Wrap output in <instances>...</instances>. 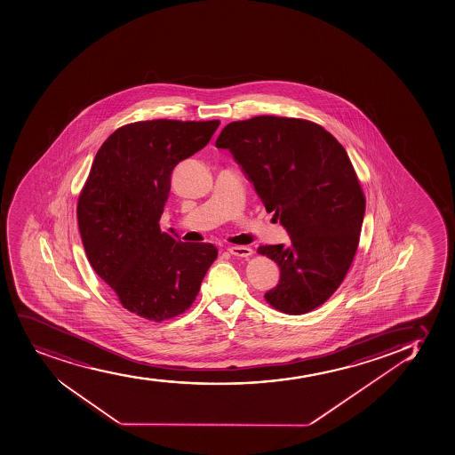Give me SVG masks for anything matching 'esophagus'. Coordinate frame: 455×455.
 Wrapping results in <instances>:
<instances>
[{
	"instance_id": "1",
	"label": "esophagus",
	"mask_w": 455,
	"mask_h": 455,
	"mask_svg": "<svg viewBox=\"0 0 455 455\" xmlns=\"http://www.w3.org/2000/svg\"><path fill=\"white\" fill-rule=\"evenodd\" d=\"M228 251H230V254L235 255V257H242V259H248L254 252L250 246H230Z\"/></svg>"
}]
</instances>
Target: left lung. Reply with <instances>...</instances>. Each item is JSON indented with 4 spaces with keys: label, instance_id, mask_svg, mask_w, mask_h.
I'll list each match as a JSON object with an SVG mask.
<instances>
[{
    "label": "left lung",
    "instance_id": "left-lung-1",
    "mask_svg": "<svg viewBox=\"0 0 455 455\" xmlns=\"http://www.w3.org/2000/svg\"><path fill=\"white\" fill-rule=\"evenodd\" d=\"M248 174L290 246L261 244L281 278L264 294L281 313L300 315L326 302L356 254L365 196L352 161L332 133L303 118L259 116L233 122L216 140Z\"/></svg>",
    "mask_w": 455,
    "mask_h": 455
}]
</instances>
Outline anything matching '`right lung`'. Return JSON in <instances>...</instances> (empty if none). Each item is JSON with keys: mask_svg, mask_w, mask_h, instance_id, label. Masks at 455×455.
Segmentation results:
<instances>
[{"mask_svg": "<svg viewBox=\"0 0 455 455\" xmlns=\"http://www.w3.org/2000/svg\"><path fill=\"white\" fill-rule=\"evenodd\" d=\"M220 120H147L118 127L99 148L76 216L94 272L140 317L164 322L192 307L218 257L159 227L174 166L211 141Z\"/></svg>", "mask_w": 455, "mask_h": 455, "instance_id": "obj_1", "label": "right lung"}]
</instances>
